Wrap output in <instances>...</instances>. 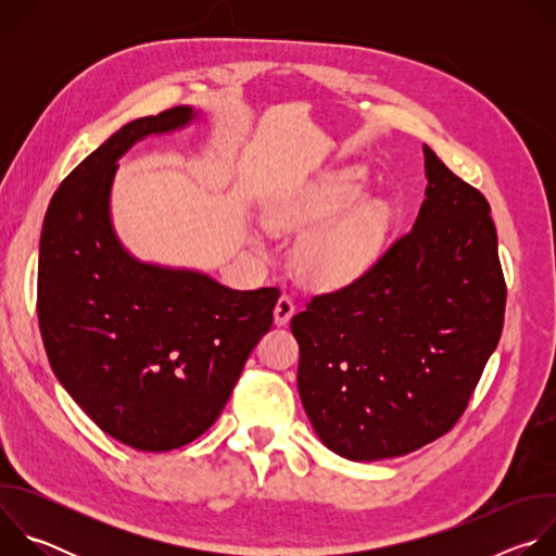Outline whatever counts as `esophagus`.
Returning a JSON list of instances; mask_svg holds the SVG:
<instances>
[{
    "label": "esophagus",
    "mask_w": 556,
    "mask_h": 556,
    "mask_svg": "<svg viewBox=\"0 0 556 556\" xmlns=\"http://www.w3.org/2000/svg\"><path fill=\"white\" fill-rule=\"evenodd\" d=\"M292 314H294V303H292V299L286 296V294L279 296L277 303H275V309H273L275 324H277V326H286V324L292 319Z\"/></svg>",
    "instance_id": "obj_1"
}]
</instances>
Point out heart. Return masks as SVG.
<instances>
[{
  "mask_svg": "<svg viewBox=\"0 0 556 556\" xmlns=\"http://www.w3.org/2000/svg\"><path fill=\"white\" fill-rule=\"evenodd\" d=\"M363 195V174L341 172L316 180L279 200L268 226L277 232H312L299 249V270L316 288H343L358 281L376 262L387 215L376 202H357Z\"/></svg>",
  "mask_w": 556,
  "mask_h": 556,
  "instance_id": "obj_1",
  "label": "heart"
}]
</instances>
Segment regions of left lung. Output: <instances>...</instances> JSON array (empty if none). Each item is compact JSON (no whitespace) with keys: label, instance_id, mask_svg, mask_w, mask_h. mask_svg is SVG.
Segmentation results:
<instances>
[{"label":"left lung","instance_id":"left-lung-1","mask_svg":"<svg viewBox=\"0 0 556 556\" xmlns=\"http://www.w3.org/2000/svg\"><path fill=\"white\" fill-rule=\"evenodd\" d=\"M412 230L354 283L294 314L296 387L321 442L341 457L407 455L464 414L506 309L486 198L429 149Z\"/></svg>","mask_w":556,"mask_h":556}]
</instances>
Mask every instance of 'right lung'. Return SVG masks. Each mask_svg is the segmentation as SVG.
Wrapping results in <instances>:
<instances>
[{
    "mask_svg": "<svg viewBox=\"0 0 556 556\" xmlns=\"http://www.w3.org/2000/svg\"><path fill=\"white\" fill-rule=\"evenodd\" d=\"M200 121L180 105L123 125L61 182L41 228L37 314L50 367L108 435L138 451L185 446L217 420L279 299L277 288L232 290L142 262L116 235L121 157Z\"/></svg>",
    "mask_w": 556,
    "mask_h": 556,
    "instance_id": "add662e5",
    "label": "right lung"
}]
</instances>
